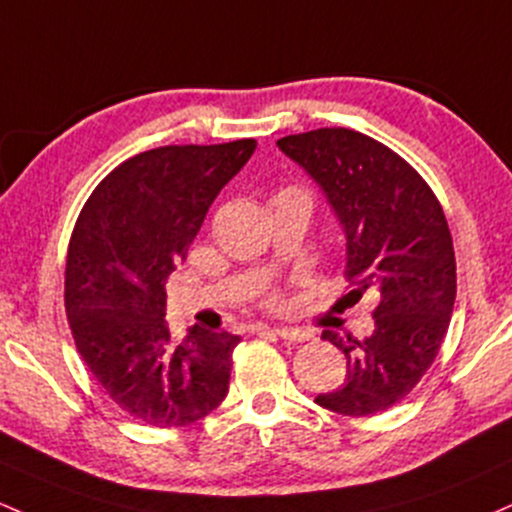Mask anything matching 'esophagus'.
Returning <instances> with one entry per match:
<instances>
[{"instance_id":"34e87169","label":"esophagus","mask_w":512,"mask_h":512,"mask_svg":"<svg viewBox=\"0 0 512 512\" xmlns=\"http://www.w3.org/2000/svg\"><path fill=\"white\" fill-rule=\"evenodd\" d=\"M274 335H279V338L286 342L311 340V333H306V330H301V328H274Z\"/></svg>"}]
</instances>
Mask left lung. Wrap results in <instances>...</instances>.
Masks as SVG:
<instances>
[{
  "label": "left lung",
  "instance_id": "1",
  "mask_svg": "<svg viewBox=\"0 0 512 512\" xmlns=\"http://www.w3.org/2000/svg\"><path fill=\"white\" fill-rule=\"evenodd\" d=\"M277 145L338 213L352 291L379 296L369 338L323 330L345 352L347 381L316 403L355 418L389 411L432 367L454 311L457 260L445 211L401 155L352 128H316Z\"/></svg>",
  "mask_w": 512,
  "mask_h": 512
}]
</instances>
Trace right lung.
Here are the masks:
<instances>
[{
  "label": "right lung",
  "mask_w": 512,
  "mask_h": 512,
  "mask_svg": "<svg viewBox=\"0 0 512 512\" xmlns=\"http://www.w3.org/2000/svg\"><path fill=\"white\" fill-rule=\"evenodd\" d=\"M255 148L243 138L145 150L106 174L77 216L65 267L72 338L106 396L140 423L184 428L226 398L240 338L194 325L174 342L165 282Z\"/></svg>",
  "instance_id": "right-lung-1"
}]
</instances>
